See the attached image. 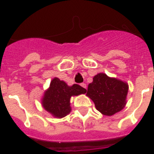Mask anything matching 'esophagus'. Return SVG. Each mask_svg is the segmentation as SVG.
Wrapping results in <instances>:
<instances>
[{"label":"esophagus","instance_id":"obj_1","mask_svg":"<svg viewBox=\"0 0 154 154\" xmlns=\"http://www.w3.org/2000/svg\"><path fill=\"white\" fill-rule=\"evenodd\" d=\"M81 85H82V87H83V88H85V89H86V84H85V83H82L81 84Z\"/></svg>","mask_w":154,"mask_h":154}]
</instances>
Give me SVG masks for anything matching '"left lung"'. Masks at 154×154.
Instances as JSON below:
<instances>
[{
  "label": "left lung",
  "mask_w": 154,
  "mask_h": 154,
  "mask_svg": "<svg viewBox=\"0 0 154 154\" xmlns=\"http://www.w3.org/2000/svg\"><path fill=\"white\" fill-rule=\"evenodd\" d=\"M93 79L88 85L86 95L99 112L105 116H112L124 109L129 90L126 82L108 77L103 72L95 75Z\"/></svg>",
  "instance_id": "8db88e82"
}]
</instances>
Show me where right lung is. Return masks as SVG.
<instances>
[{
    "instance_id": "add662e5",
    "label": "right lung",
    "mask_w": 154,
    "mask_h": 154,
    "mask_svg": "<svg viewBox=\"0 0 154 154\" xmlns=\"http://www.w3.org/2000/svg\"><path fill=\"white\" fill-rule=\"evenodd\" d=\"M85 93L86 89L79 85L74 84L69 86L65 82L54 77L50 82L49 89L45 91L42 105L44 109L54 117L62 118L71 112V97Z\"/></svg>"
}]
</instances>
